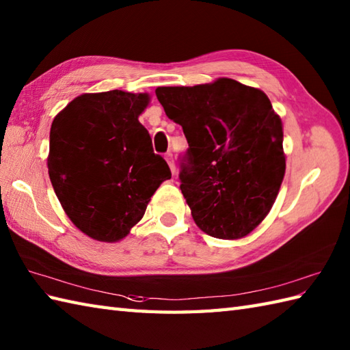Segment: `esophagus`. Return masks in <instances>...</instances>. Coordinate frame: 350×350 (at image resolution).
Wrapping results in <instances>:
<instances>
[{"label":"esophagus","mask_w":350,"mask_h":350,"mask_svg":"<svg viewBox=\"0 0 350 350\" xmlns=\"http://www.w3.org/2000/svg\"><path fill=\"white\" fill-rule=\"evenodd\" d=\"M165 161L168 162L171 173H173V176H174V174H176V165H174V158H173V154H171V153H167V154H165Z\"/></svg>","instance_id":"esophagus-1"}]
</instances>
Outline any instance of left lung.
I'll return each mask as SVG.
<instances>
[{"label": "left lung", "instance_id": "1", "mask_svg": "<svg viewBox=\"0 0 350 350\" xmlns=\"http://www.w3.org/2000/svg\"><path fill=\"white\" fill-rule=\"evenodd\" d=\"M167 117L188 139L180 189L200 230L242 239L277 200L286 173L282 122L260 90L218 78L194 87H158Z\"/></svg>", "mask_w": 350, "mask_h": 350}]
</instances>
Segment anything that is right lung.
Here are the masks:
<instances>
[{"mask_svg":"<svg viewBox=\"0 0 350 350\" xmlns=\"http://www.w3.org/2000/svg\"><path fill=\"white\" fill-rule=\"evenodd\" d=\"M147 93H84L54 118L48 173L70 221L88 237L117 242L144 217L147 204L171 171L153 153L138 117Z\"/></svg>","mask_w":350,"mask_h":350,"instance_id":"add662e5","label":"right lung"}]
</instances>
